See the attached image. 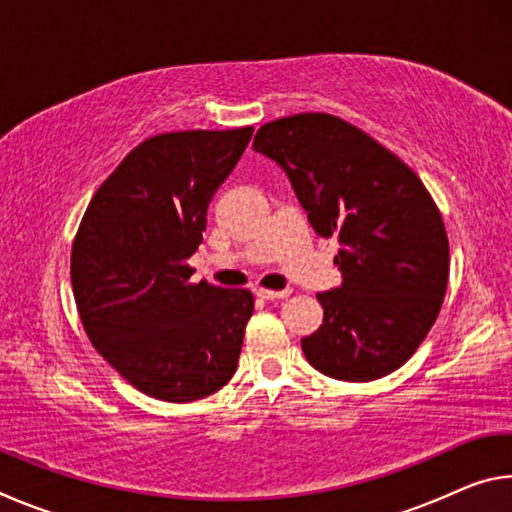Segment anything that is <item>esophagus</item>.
Returning a JSON list of instances; mask_svg holds the SVG:
<instances>
[{
	"instance_id": "34e87169",
	"label": "esophagus",
	"mask_w": 512,
	"mask_h": 512,
	"mask_svg": "<svg viewBox=\"0 0 512 512\" xmlns=\"http://www.w3.org/2000/svg\"><path fill=\"white\" fill-rule=\"evenodd\" d=\"M289 289H284V291H273V289H257V296L262 298V300H282V298H287L289 296Z\"/></svg>"
}]
</instances>
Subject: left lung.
<instances>
[{
	"mask_svg": "<svg viewBox=\"0 0 512 512\" xmlns=\"http://www.w3.org/2000/svg\"><path fill=\"white\" fill-rule=\"evenodd\" d=\"M253 149L287 171L309 223L339 239L341 289L318 293L323 325L302 339L316 370L372 381L404 366L443 307L449 241L409 164L327 112L268 121Z\"/></svg>",
	"mask_w": 512,
	"mask_h": 512,
	"instance_id": "8db88e82",
	"label": "left lung"
}]
</instances>
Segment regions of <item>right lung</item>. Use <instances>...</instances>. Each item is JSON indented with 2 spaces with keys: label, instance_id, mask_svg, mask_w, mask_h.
<instances>
[{
  "label": "right lung",
  "instance_id": "1",
  "mask_svg": "<svg viewBox=\"0 0 512 512\" xmlns=\"http://www.w3.org/2000/svg\"><path fill=\"white\" fill-rule=\"evenodd\" d=\"M253 131L149 137L103 180L76 230L69 268L85 334L155 400H203L237 370L253 293L192 282L187 259Z\"/></svg>",
  "mask_w": 512,
  "mask_h": 512
}]
</instances>
